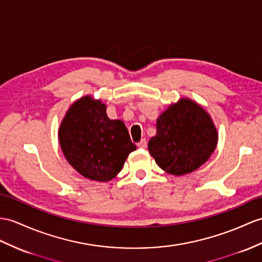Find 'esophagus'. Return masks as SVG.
Masks as SVG:
<instances>
[{"instance_id": "34e87169", "label": "esophagus", "mask_w": 262, "mask_h": 262, "mask_svg": "<svg viewBox=\"0 0 262 262\" xmlns=\"http://www.w3.org/2000/svg\"><path fill=\"white\" fill-rule=\"evenodd\" d=\"M137 145H138V148H140V149H145L146 146H148V142H146L145 139H142L141 141H140Z\"/></svg>"}]
</instances>
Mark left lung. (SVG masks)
Wrapping results in <instances>:
<instances>
[{
    "instance_id": "obj_1",
    "label": "left lung",
    "mask_w": 262,
    "mask_h": 262,
    "mask_svg": "<svg viewBox=\"0 0 262 262\" xmlns=\"http://www.w3.org/2000/svg\"><path fill=\"white\" fill-rule=\"evenodd\" d=\"M218 144V131L210 114L195 101L181 98L157 119V133L149 152L167 173H191L211 157Z\"/></svg>"
}]
</instances>
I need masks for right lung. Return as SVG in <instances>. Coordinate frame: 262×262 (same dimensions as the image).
I'll use <instances>...</instances> for the list:
<instances>
[{
  "label": "right lung",
  "mask_w": 262,
  "mask_h": 262,
  "mask_svg": "<svg viewBox=\"0 0 262 262\" xmlns=\"http://www.w3.org/2000/svg\"><path fill=\"white\" fill-rule=\"evenodd\" d=\"M59 142L67 161L86 179L107 182L137 149L123 121L111 120L106 104L85 95L69 107L59 127Z\"/></svg>",
  "instance_id": "1"
}]
</instances>
